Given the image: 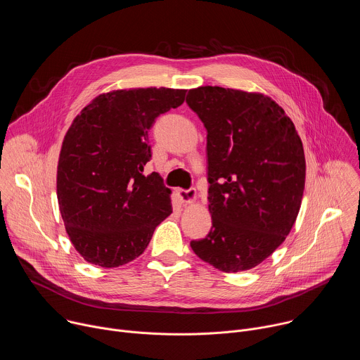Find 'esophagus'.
Instances as JSON below:
<instances>
[{
  "label": "esophagus",
  "instance_id": "34e87169",
  "mask_svg": "<svg viewBox=\"0 0 360 360\" xmlns=\"http://www.w3.org/2000/svg\"><path fill=\"white\" fill-rule=\"evenodd\" d=\"M176 196L182 203H191L196 199V191L191 189H176Z\"/></svg>",
  "mask_w": 360,
  "mask_h": 360
}]
</instances>
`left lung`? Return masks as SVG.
Segmentation results:
<instances>
[{"label": "left lung", "instance_id": "left-lung-1", "mask_svg": "<svg viewBox=\"0 0 360 360\" xmlns=\"http://www.w3.org/2000/svg\"><path fill=\"white\" fill-rule=\"evenodd\" d=\"M207 128L212 228L191 248L222 272L258 266L289 235L304 189V152L274 99L222 86L189 89Z\"/></svg>", "mask_w": 360, "mask_h": 360}]
</instances>
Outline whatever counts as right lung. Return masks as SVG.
Listing matches in <instances>:
<instances>
[{"mask_svg":"<svg viewBox=\"0 0 360 360\" xmlns=\"http://www.w3.org/2000/svg\"><path fill=\"white\" fill-rule=\"evenodd\" d=\"M186 89L134 88L101 94L75 117L63 141L57 195L67 233L82 258L125 265L145 250L172 214L171 189L152 172L148 131L185 101Z\"/></svg>","mask_w":360,"mask_h":360,"instance_id":"right-lung-1","label":"right lung"}]
</instances>
